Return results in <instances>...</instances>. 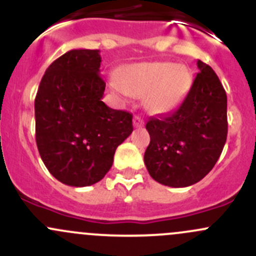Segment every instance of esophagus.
I'll use <instances>...</instances> for the list:
<instances>
[{
    "label": "esophagus",
    "mask_w": 256,
    "mask_h": 256,
    "mask_svg": "<svg viewBox=\"0 0 256 256\" xmlns=\"http://www.w3.org/2000/svg\"><path fill=\"white\" fill-rule=\"evenodd\" d=\"M134 126H135V128H141V126H144V120L140 116H134Z\"/></svg>",
    "instance_id": "esophagus-1"
}]
</instances>
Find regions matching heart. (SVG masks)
Listing matches in <instances>:
<instances>
[{
	"instance_id": "b5f03b06",
	"label": "heart",
	"mask_w": 256,
	"mask_h": 256,
	"mask_svg": "<svg viewBox=\"0 0 256 256\" xmlns=\"http://www.w3.org/2000/svg\"><path fill=\"white\" fill-rule=\"evenodd\" d=\"M120 86L130 96H146V108L154 114L174 109L190 85V74L180 64L154 62L130 66L120 76Z\"/></svg>"
}]
</instances>
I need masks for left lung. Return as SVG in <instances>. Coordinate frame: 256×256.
<instances>
[{
	"instance_id": "8db88e82",
	"label": "left lung",
	"mask_w": 256,
	"mask_h": 256,
	"mask_svg": "<svg viewBox=\"0 0 256 256\" xmlns=\"http://www.w3.org/2000/svg\"><path fill=\"white\" fill-rule=\"evenodd\" d=\"M190 92L174 112L148 118L144 161L150 176L168 187H188L213 168L226 141V94L213 69L197 60Z\"/></svg>"
}]
</instances>
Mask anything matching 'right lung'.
Returning a JSON list of instances; mask_svg holds the SVG:
<instances>
[{"label":"right lung","instance_id":"add662e5","mask_svg":"<svg viewBox=\"0 0 256 256\" xmlns=\"http://www.w3.org/2000/svg\"><path fill=\"white\" fill-rule=\"evenodd\" d=\"M100 50L72 49L53 62L34 100L36 141L43 164L72 187L98 183L132 132V115L102 102Z\"/></svg>","mask_w":256,"mask_h":256}]
</instances>
